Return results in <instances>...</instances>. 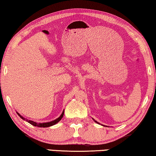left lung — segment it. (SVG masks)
<instances>
[{
	"mask_svg": "<svg viewBox=\"0 0 156 156\" xmlns=\"http://www.w3.org/2000/svg\"><path fill=\"white\" fill-rule=\"evenodd\" d=\"M94 121H95V120H94ZM95 122H97V123H99V122H97V121H95Z\"/></svg>",
	"mask_w": 156,
	"mask_h": 156,
	"instance_id": "1",
	"label": "left lung"
}]
</instances>
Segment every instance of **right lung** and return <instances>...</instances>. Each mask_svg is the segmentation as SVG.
Here are the masks:
<instances>
[{
	"label": "right lung",
	"instance_id": "1",
	"mask_svg": "<svg viewBox=\"0 0 156 156\" xmlns=\"http://www.w3.org/2000/svg\"><path fill=\"white\" fill-rule=\"evenodd\" d=\"M17 113L18 114V115L20 116V117L22 118L23 120H26L25 118L23 117V116L21 115L20 113ZM64 111H63V112L61 114V115L59 116V118H57V119H55V120H52V121H50V122H42V123H38L36 122H34V121H32V120H27V121L30 123V124H31L32 125H34V126H37V127H50V126H52V125H54L55 124H57L58 122H59L60 120H62V118H63L64 116Z\"/></svg>",
	"mask_w": 156,
	"mask_h": 156
}]
</instances>
